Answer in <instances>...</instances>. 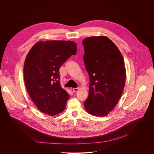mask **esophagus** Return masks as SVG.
Here are the masks:
<instances>
[{
	"label": "esophagus",
	"mask_w": 154,
	"mask_h": 154,
	"mask_svg": "<svg viewBox=\"0 0 154 154\" xmlns=\"http://www.w3.org/2000/svg\"><path fill=\"white\" fill-rule=\"evenodd\" d=\"M79 88H73V92H77L78 90H79Z\"/></svg>",
	"instance_id": "esophagus-1"
}]
</instances>
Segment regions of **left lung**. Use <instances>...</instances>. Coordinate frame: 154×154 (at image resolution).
<instances>
[{"label": "left lung", "mask_w": 154, "mask_h": 154, "mask_svg": "<svg viewBox=\"0 0 154 154\" xmlns=\"http://www.w3.org/2000/svg\"><path fill=\"white\" fill-rule=\"evenodd\" d=\"M84 61L89 76L88 98L84 107L89 114L106 116L120 98L126 81L125 61L120 50L106 36L82 41Z\"/></svg>", "instance_id": "obj_1"}]
</instances>
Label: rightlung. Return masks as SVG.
<instances>
[{"mask_svg":"<svg viewBox=\"0 0 154 154\" xmlns=\"http://www.w3.org/2000/svg\"><path fill=\"white\" fill-rule=\"evenodd\" d=\"M77 51L72 41H45L34 44L23 66V78L28 93L40 111L50 116L62 112L69 94L61 87L59 69Z\"/></svg>","mask_w":154,"mask_h":154,"instance_id":"right-lung-1","label":"right lung"}]
</instances>
